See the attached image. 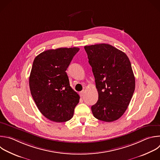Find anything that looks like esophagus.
Returning a JSON list of instances; mask_svg holds the SVG:
<instances>
[{"mask_svg":"<svg viewBox=\"0 0 160 160\" xmlns=\"http://www.w3.org/2000/svg\"><path fill=\"white\" fill-rule=\"evenodd\" d=\"M84 94H85V90H83L82 92H80V97H83V96L84 95Z\"/></svg>","mask_w":160,"mask_h":160,"instance_id":"esophagus-1","label":"esophagus"}]
</instances>
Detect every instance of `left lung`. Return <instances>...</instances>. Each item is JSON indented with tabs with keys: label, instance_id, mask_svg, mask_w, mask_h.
I'll use <instances>...</instances> for the list:
<instances>
[{
	"label": "left lung",
	"instance_id": "left-lung-1",
	"mask_svg": "<svg viewBox=\"0 0 160 160\" xmlns=\"http://www.w3.org/2000/svg\"><path fill=\"white\" fill-rule=\"evenodd\" d=\"M98 98L91 107L93 116L112 122L126 111L135 90V78L129 58L108 44L85 46Z\"/></svg>",
	"mask_w": 160,
	"mask_h": 160
}]
</instances>
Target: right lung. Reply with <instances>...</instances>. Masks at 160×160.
<instances>
[{
  "label": "right lung",
  "instance_id": "add662e5",
  "mask_svg": "<svg viewBox=\"0 0 160 160\" xmlns=\"http://www.w3.org/2000/svg\"><path fill=\"white\" fill-rule=\"evenodd\" d=\"M78 48H60L40 53L29 76L31 95L41 113L57 122L70 120L80 96L70 85L66 72Z\"/></svg>",
  "mask_w": 160,
  "mask_h": 160
}]
</instances>
